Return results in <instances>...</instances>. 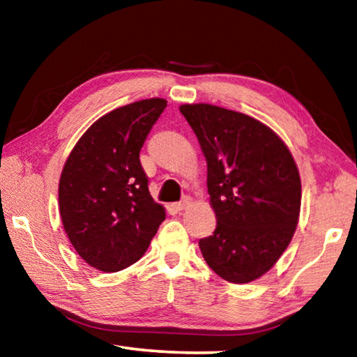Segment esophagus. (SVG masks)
Instances as JSON below:
<instances>
[{
	"label": "esophagus",
	"instance_id": "1",
	"mask_svg": "<svg viewBox=\"0 0 357 357\" xmlns=\"http://www.w3.org/2000/svg\"><path fill=\"white\" fill-rule=\"evenodd\" d=\"M192 203V198L190 197H185L183 202H178V203H173V208L176 211H184L189 208V204Z\"/></svg>",
	"mask_w": 357,
	"mask_h": 357
}]
</instances>
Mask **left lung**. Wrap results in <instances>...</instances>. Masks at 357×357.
<instances>
[{"label": "left lung", "mask_w": 357, "mask_h": 357, "mask_svg": "<svg viewBox=\"0 0 357 357\" xmlns=\"http://www.w3.org/2000/svg\"><path fill=\"white\" fill-rule=\"evenodd\" d=\"M208 165L217 227L200 239L204 261L229 283H249L279 261L301 213V176L291 151L249 114L211 104H183Z\"/></svg>", "instance_id": "8db88e82"}]
</instances>
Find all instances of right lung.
<instances>
[{"label": "right lung", "mask_w": 357, "mask_h": 357, "mask_svg": "<svg viewBox=\"0 0 357 357\" xmlns=\"http://www.w3.org/2000/svg\"><path fill=\"white\" fill-rule=\"evenodd\" d=\"M167 107L160 98L114 108L78 138L64 162L58 208L75 252L102 273L143 257L165 220L140 164V149Z\"/></svg>", "instance_id": "add662e5"}]
</instances>
